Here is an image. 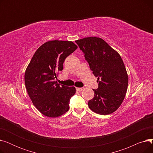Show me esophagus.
I'll return each mask as SVG.
<instances>
[{
    "label": "esophagus",
    "instance_id": "esophagus-1",
    "mask_svg": "<svg viewBox=\"0 0 153 153\" xmlns=\"http://www.w3.org/2000/svg\"><path fill=\"white\" fill-rule=\"evenodd\" d=\"M84 89V87H76V90L77 91H82Z\"/></svg>",
    "mask_w": 153,
    "mask_h": 153
}]
</instances>
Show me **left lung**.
Here are the masks:
<instances>
[{"label":"left lung","mask_w":153,"mask_h":153,"mask_svg":"<svg viewBox=\"0 0 153 153\" xmlns=\"http://www.w3.org/2000/svg\"><path fill=\"white\" fill-rule=\"evenodd\" d=\"M76 43L99 82L89 107L100 115L112 114L121 105L128 88V76L121 56L100 38L87 37Z\"/></svg>","instance_id":"obj_1"}]
</instances>
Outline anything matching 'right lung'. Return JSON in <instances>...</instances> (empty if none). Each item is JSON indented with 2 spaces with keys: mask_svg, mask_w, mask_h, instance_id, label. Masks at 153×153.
<instances>
[{
  "mask_svg": "<svg viewBox=\"0 0 153 153\" xmlns=\"http://www.w3.org/2000/svg\"><path fill=\"white\" fill-rule=\"evenodd\" d=\"M77 46L69 41L53 40L38 48L25 73V84L29 97L39 111L48 117H59L69 108L70 99L76 93L74 87L55 81L63 62Z\"/></svg>",
  "mask_w": 153,
  "mask_h": 153,
  "instance_id": "obj_1",
  "label": "right lung"
}]
</instances>
